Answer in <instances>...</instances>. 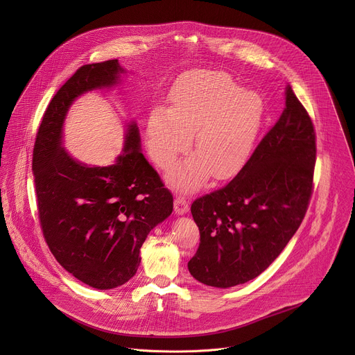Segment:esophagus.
I'll use <instances>...</instances> for the list:
<instances>
[{"instance_id": "1", "label": "esophagus", "mask_w": 355, "mask_h": 355, "mask_svg": "<svg viewBox=\"0 0 355 355\" xmlns=\"http://www.w3.org/2000/svg\"><path fill=\"white\" fill-rule=\"evenodd\" d=\"M188 209H189V207H188L187 198L182 196V195H175V198H174V211H175V214L182 215V214H187Z\"/></svg>"}]
</instances>
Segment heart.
<instances>
[{
	"label": "heart",
	"instance_id": "heart-1",
	"mask_svg": "<svg viewBox=\"0 0 355 355\" xmlns=\"http://www.w3.org/2000/svg\"><path fill=\"white\" fill-rule=\"evenodd\" d=\"M170 110L157 107L147 119V147L162 167L170 168L184 155L193 135L196 156L174 168L171 181L195 189L214 178L234 174L250 156L264 105L261 96L223 71L202 70L180 78L170 94Z\"/></svg>",
	"mask_w": 355,
	"mask_h": 355
}]
</instances>
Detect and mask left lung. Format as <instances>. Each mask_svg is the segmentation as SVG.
<instances>
[{
    "label": "left lung",
    "instance_id": "obj_1",
    "mask_svg": "<svg viewBox=\"0 0 355 355\" xmlns=\"http://www.w3.org/2000/svg\"><path fill=\"white\" fill-rule=\"evenodd\" d=\"M315 162L313 122L288 84L281 116L237 175L192 202L200 240L191 275L230 288L266 271L306 215Z\"/></svg>",
    "mask_w": 355,
    "mask_h": 355
}]
</instances>
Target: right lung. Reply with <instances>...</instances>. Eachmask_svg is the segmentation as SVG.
<instances>
[{
    "label": "right lung",
    "instance_id": "add662e5",
    "mask_svg": "<svg viewBox=\"0 0 355 355\" xmlns=\"http://www.w3.org/2000/svg\"><path fill=\"white\" fill-rule=\"evenodd\" d=\"M119 73L118 59L81 66L49 103L33 146L43 237L66 271L96 289L116 288L136 274L148 232L173 212V193L141 155L135 123L123 155L108 167H87L60 144L73 101L115 84Z\"/></svg>",
    "mask_w": 355,
    "mask_h": 355
}]
</instances>
